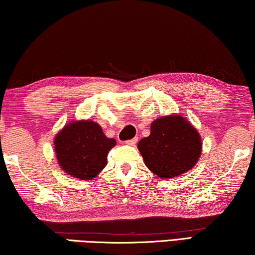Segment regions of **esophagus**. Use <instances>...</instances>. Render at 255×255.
Here are the masks:
<instances>
[{
  "instance_id": "1",
  "label": "esophagus",
  "mask_w": 255,
  "mask_h": 255,
  "mask_svg": "<svg viewBox=\"0 0 255 255\" xmlns=\"http://www.w3.org/2000/svg\"><path fill=\"white\" fill-rule=\"evenodd\" d=\"M137 143V137L132 138V139H129V140H126V144L129 146H135V144Z\"/></svg>"
}]
</instances>
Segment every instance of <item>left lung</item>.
I'll list each match as a JSON object with an SVG mask.
<instances>
[{
    "mask_svg": "<svg viewBox=\"0 0 255 255\" xmlns=\"http://www.w3.org/2000/svg\"><path fill=\"white\" fill-rule=\"evenodd\" d=\"M145 166L161 178H172L188 172L201 155L203 143L197 129L180 115L158 118L151 132L137 144Z\"/></svg>",
    "mask_w": 255,
    "mask_h": 255,
    "instance_id": "8db88e82",
    "label": "left lung"
}]
</instances>
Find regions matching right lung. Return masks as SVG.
Wrapping results in <instances>:
<instances>
[{"label": "right lung", "mask_w": 255, "mask_h": 255, "mask_svg": "<svg viewBox=\"0 0 255 255\" xmlns=\"http://www.w3.org/2000/svg\"><path fill=\"white\" fill-rule=\"evenodd\" d=\"M117 144L93 120H73L54 139L57 161L64 172L79 180H93L108 164L109 151Z\"/></svg>", "instance_id": "right-lung-1"}]
</instances>
